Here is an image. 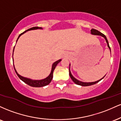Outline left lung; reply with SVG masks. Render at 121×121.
Wrapping results in <instances>:
<instances>
[{
	"mask_svg": "<svg viewBox=\"0 0 121 121\" xmlns=\"http://www.w3.org/2000/svg\"><path fill=\"white\" fill-rule=\"evenodd\" d=\"M91 34H92V35H99V36H102L103 37H104V38H105V40H106V43H107V44H108V47H109V48L110 49V51H111L110 48V47H109V43H108V40H107L106 37L105 36V35H104L103 34H102V33L100 32H99V31H98V30H94V29H91ZM70 64H69V66H70ZM69 76H70V78H71V79L72 80V81L74 82L76 84L78 85L82 86H91V85H92L97 84V82H98L100 81L101 80H102V79H103L104 77H105V76H106V75H105V76H104L103 78H102L101 79H100V80H98V81H97L92 82H84L80 81H79V80H77V79H76V78H74V77H73V76H72L71 72H70V67H69Z\"/></svg>",
	"mask_w": 121,
	"mask_h": 121,
	"instance_id": "1",
	"label": "left lung"
}]
</instances>
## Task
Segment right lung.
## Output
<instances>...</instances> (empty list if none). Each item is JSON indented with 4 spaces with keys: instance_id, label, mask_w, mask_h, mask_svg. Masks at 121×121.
<instances>
[{
    "instance_id": "add662e5",
    "label": "right lung",
    "mask_w": 121,
    "mask_h": 121,
    "mask_svg": "<svg viewBox=\"0 0 121 121\" xmlns=\"http://www.w3.org/2000/svg\"><path fill=\"white\" fill-rule=\"evenodd\" d=\"M37 29H43V28H42L39 27H34L32 28H30L28 29V30H25L24 32H23V33H22V34H21L19 36L17 40H16V42H17V41L18 40V39H19V38L20 37V36L24 34V33H26L27 31H28V30H37ZM14 48H13V51H14ZM12 57H13V55H12ZM61 61V60L60 59V60H59L56 61H55V62H54L52 65V70H51V73H50V74L47 77V78L43 79V80H31V79L26 78V77H23V76H20V75H19V74H18V73L16 72V69H15V68L14 65H13V67H14L15 72H16V73L17 74L18 77H19V78H20L21 80H22V81L26 83V84H27V85H30V86H32V87H43V86H45L48 85L50 82H51V81H52V78H53V73L54 70H55L56 65H57L58 63H59Z\"/></svg>"
}]
</instances>
